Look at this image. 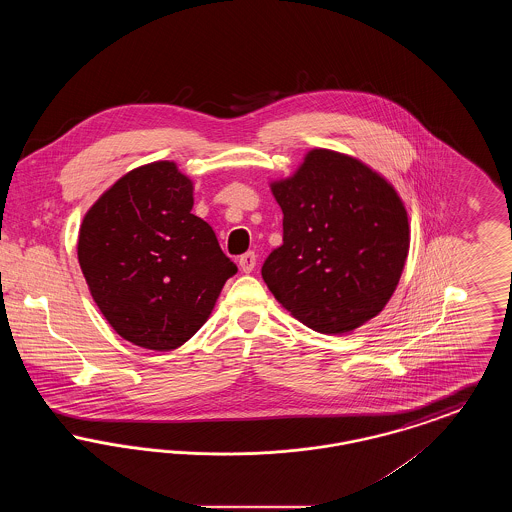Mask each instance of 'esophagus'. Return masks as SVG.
I'll list each match as a JSON object with an SVG mask.
<instances>
[{
    "instance_id": "obj_1",
    "label": "esophagus",
    "mask_w": 512,
    "mask_h": 512,
    "mask_svg": "<svg viewBox=\"0 0 512 512\" xmlns=\"http://www.w3.org/2000/svg\"><path fill=\"white\" fill-rule=\"evenodd\" d=\"M238 263H240V268L244 270V272H251L255 265H257V255L253 253V251H247L244 253L240 259H238Z\"/></svg>"
}]
</instances>
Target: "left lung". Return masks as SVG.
<instances>
[{
	"mask_svg": "<svg viewBox=\"0 0 512 512\" xmlns=\"http://www.w3.org/2000/svg\"><path fill=\"white\" fill-rule=\"evenodd\" d=\"M272 194L284 213V244L261 268L268 290L320 334L351 332L376 317L409 253L397 192L361 161L313 149Z\"/></svg>",
	"mask_w": 512,
	"mask_h": 512,
	"instance_id": "obj_1",
	"label": "left lung"
}]
</instances>
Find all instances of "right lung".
Returning <instances> with one entry per match:
<instances>
[{
	"label": "right lung",
	"mask_w": 512,
	"mask_h": 512,
	"mask_svg": "<svg viewBox=\"0 0 512 512\" xmlns=\"http://www.w3.org/2000/svg\"><path fill=\"white\" fill-rule=\"evenodd\" d=\"M192 207V180L157 161L124 174L82 220V274L103 317L134 345L171 351L190 340L238 272Z\"/></svg>",
	"instance_id": "1"
}]
</instances>
